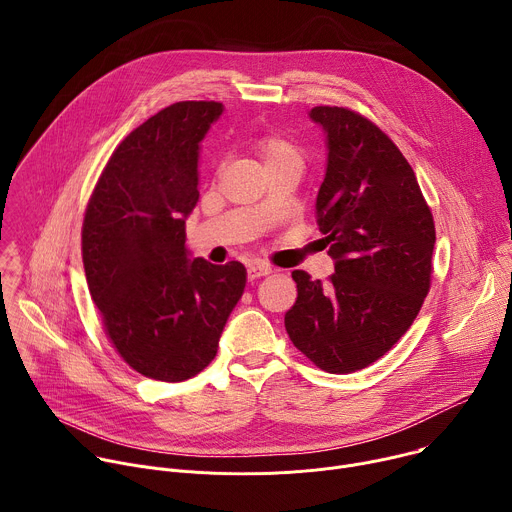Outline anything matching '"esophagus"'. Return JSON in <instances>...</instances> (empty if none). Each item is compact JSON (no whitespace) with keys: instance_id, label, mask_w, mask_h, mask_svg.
Listing matches in <instances>:
<instances>
[{"instance_id":"34e87169","label":"esophagus","mask_w":512,"mask_h":512,"mask_svg":"<svg viewBox=\"0 0 512 512\" xmlns=\"http://www.w3.org/2000/svg\"><path fill=\"white\" fill-rule=\"evenodd\" d=\"M269 273H271V267H267V265H251V267L247 269L249 281H255V279H259V277H265V275H269Z\"/></svg>"}]
</instances>
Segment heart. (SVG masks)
I'll return each instance as SVG.
<instances>
[{
	"label": "heart",
	"instance_id": "b5f03b06",
	"mask_svg": "<svg viewBox=\"0 0 512 512\" xmlns=\"http://www.w3.org/2000/svg\"><path fill=\"white\" fill-rule=\"evenodd\" d=\"M257 152L263 158L267 170L283 164H302V154L294 143L281 135H265L257 143Z\"/></svg>",
	"mask_w": 512,
	"mask_h": 512
}]
</instances>
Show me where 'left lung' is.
<instances>
[{"label":"left lung","instance_id":"obj_1","mask_svg":"<svg viewBox=\"0 0 512 512\" xmlns=\"http://www.w3.org/2000/svg\"><path fill=\"white\" fill-rule=\"evenodd\" d=\"M328 166L316 198L334 273H291L298 300L285 314L294 346L318 369L346 375L379 360L409 330L431 283L435 227L415 172L373 121L320 105Z\"/></svg>","mask_w":512,"mask_h":512}]
</instances>
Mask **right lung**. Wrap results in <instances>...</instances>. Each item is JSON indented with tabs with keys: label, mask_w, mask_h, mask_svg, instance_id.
<instances>
[{
	"label": "right lung",
	"mask_w": 512,
	"mask_h": 512,
	"mask_svg": "<svg viewBox=\"0 0 512 512\" xmlns=\"http://www.w3.org/2000/svg\"><path fill=\"white\" fill-rule=\"evenodd\" d=\"M223 103L180 101L111 154L85 210L91 298L119 356L143 377L180 383L204 371L243 296V263L190 259L186 216L198 202V154Z\"/></svg>",
	"instance_id": "add662e5"
}]
</instances>
